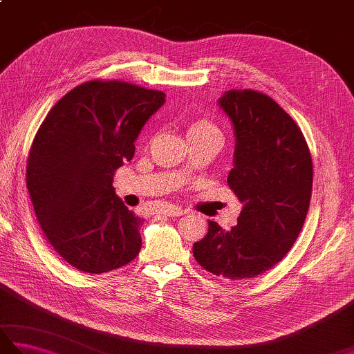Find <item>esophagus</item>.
<instances>
[{"instance_id":"1","label":"esophagus","mask_w":354,"mask_h":354,"mask_svg":"<svg viewBox=\"0 0 354 354\" xmlns=\"http://www.w3.org/2000/svg\"><path fill=\"white\" fill-rule=\"evenodd\" d=\"M162 213H164L165 216H169V217H178V216L185 214V212H184L183 208H179V207H176V205H171V204L165 205V207L162 208Z\"/></svg>"}]
</instances>
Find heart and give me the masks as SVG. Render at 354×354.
Returning a JSON list of instances; mask_svg holds the SVG:
<instances>
[{"label":"heart","mask_w":354,"mask_h":354,"mask_svg":"<svg viewBox=\"0 0 354 354\" xmlns=\"http://www.w3.org/2000/svg\"><path fill=\"white\" fill-rule=\"evenodd\" d=\"M187 135H189V138L213 137V135L222 138V132L219 127L208 118H194L189 127H187Z\"/></svg>","instance_id":"heart-1"}]
</instances>
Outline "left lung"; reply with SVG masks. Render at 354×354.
Returning <instances> with one entry per match:
<instances>
[{"mask_svg":"<svg viewBox=\"0 0 354 354\" xmlns=\"http://www.w3.org/2000/svg\"><path fill=\"white\" fill-rule=\"evenodd\" d=\"M219 104L234 126L228 185L243 209L230 230L208 221L193 255L213 275L245 280L266 272L295 243L309 212L313 164L301 129L269 95L231 89Z\"/></svg>","mask_w":354,"mask_h":354,"instance_id":"left-lung-1","label":"left lung"}]
</instances>
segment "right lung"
<instances>
[{
	"instance_id": "add662e5",
	"label": "right lung",
	"mask_w": 354,
	"mask_h": 354,
	"mask_svg": "<svg viewBox=\"0 0 354 354\" xmlns=\"http://www.w3.org/2000/svg\"><path fill=\"white\" fill-rule=\"evenodd\" d=\"M165 94L94 79L66 93L37 129L26 183L47 242L82 272L122 268L141 250V219L115 196L112 179Z\"/></svg>"
}]
</instances>
